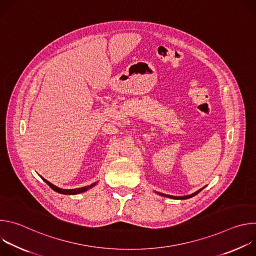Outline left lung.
Listing matches in <instances>:
<instances>
[{
  "instance_id": "8db88e82",
  "label": "left lung",
  "mask_w": 256,
  "mask_h": 256,
  "mask_svg": "<svg viewBox=\"0 0 256 256\" xmlns=\"http://www.w3.org/2000/svg\"><path fill=\"white\" fill-rule=\"evenodd\" d=\"M202 190H198L196 192H194V194H190V196H168V194H160L161 196H166V198H175V200H186V198H192V196H194L196 194H198L200 192H202Z\"/></svg>"
}]
</instances>
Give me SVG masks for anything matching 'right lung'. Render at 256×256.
<instances>
[{"mask_svg": "<svg viewBox=\"0 0 256 256\" xmlns=\"http://www.w3.org/2000/svg\"><path fill=\"white\" fill-rule=\"evenodd\" d=\"M42 179L44 180V182H46V184H48V186H50V188H52L54 192H58V194H81V192H84L88 190L89 188H93V186L96 184V182H95V184H91V186H87L80 188H76V190H62V188H60L54 186L52 184H50V182L48 181L46 179H44V178H42Z\"/></svg>", "mask_w": 256, "mask_h": 256, "instance_id": "obj_1", "label": "right lung"}]
</instances>
